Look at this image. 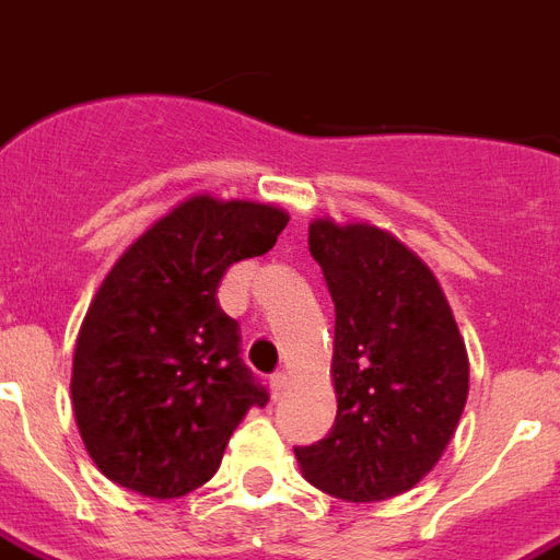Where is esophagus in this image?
I'll list each match as a JSON object with an SVG mask.
<instances>
[{"mask_svg": "<svg viewBox=\"0 0 560 560\" xmlns=\"http://www.w3.org/2000/svg\"><path fill=\"white\" fill-rule=\"evenodd\" d=\"M288 383H290L288 374H272V380H270L272 394H276V397H281V394H284V388H288Z\"/></svg>", "mask_w": 560, "mask_h": 560, "instance_id": "esophagus-1", "label": "esophagus"}]
</instances>
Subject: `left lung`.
Instances as JSON below:
<instances>
[{
  "label": "left lung",
  "instance_id": "1",
  "mask_svg": "<svg viewBox=\"0 0 560 560\" xmlns=\"http://www.w3.org/2000/svg\"><path fill=\"white\" fill-rule=\"evenodd\" d=\"M336 307V422L299 445L307 483L351 503L408 492L443 457L469 397V357L429 267L374 224H311Z\"/></svg>",
  "mask_w": 560,
  "mask_h": 560
}]
</instances>
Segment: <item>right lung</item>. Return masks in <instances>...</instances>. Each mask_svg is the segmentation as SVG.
Masks as SVG:
<instances>
[{
    "label": "right lung",
    "instance_id": "add662e5",
    "mask_svg": "<svg viewBox=\"0 0 560 560\" xmlns=\"http://www.w3.org/2000/svg\"><path fill=\"white\" fill-rule=\"evenodd\" d=\"M288 221L270 203L192 195L108 270L77 336L71 402L112 483L158 501L189 494L215 475L244 413L267 406L218 284L272 249Z\"/></svg>",
    "mask_w": 560,
    "mask_h": 560
}]
</instances>
